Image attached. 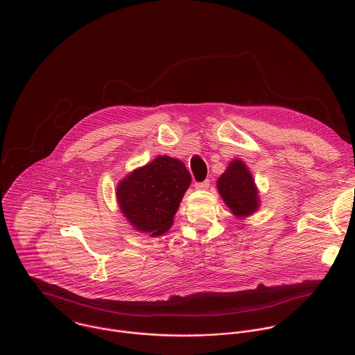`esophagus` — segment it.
<instances>
[{"label":"esophagus","mask_w":355,"mask_h":355,"mask_svg":"<svg viewBox=\"0 0 355 355\" xmlns=\"http://www.w3.org/2000/svg\"><path fill=\"white\" fill-rule=\"evenodd\" d=\"M207 187H209V180H205L201 183H196V190L202 191V190H207Z\"/></svg>","instance_id":"1"}]
</instances>
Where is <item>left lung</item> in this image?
<instances>
[{
    "label": "left lung",
    "mask_w": 355,
    "mask_h": 355,
    "mask_svg": "<svg viewBox=\"0 0 355 355\" xmlns=\"http://www.w3.org/2000/svg\"><path fill=\"white\" fill-rule=\"evenodd\" d=\"M217 190L231 213L238 218H246L259 209V193L249 166L234 158L225 172L217 179Z\"/></svg>",
    "instance_id": "left-lung-1"
}]
</instances>
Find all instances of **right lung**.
<instances>
[{"instance_id": "obj_1", "label": "right lung", "mask_w": 355, "mask_h": 355, "mask_svg": "<svg viewBox=\"0 0 355 355\" xmlns=\"http://www.w3.org/2000/svg\"><path fill=\"white\" fill-rule=\"evenodd\" d=\"M190 184L191 175L184 162L158 155L119 182L116 198L120 211L137 231L161 236L172 227Z\"/></svg>"}]
</instances>
